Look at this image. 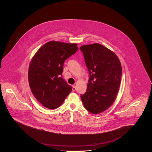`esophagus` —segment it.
Listing matches in <instances>:
<instances>
[{
  "instance_id": "1",
  "label": "esophagus",
  "mask_w": 152,
  "mask_h": 152,
  "mask_svg": "<svg viewBox=\"0 0 152 152\" xmlns=\"http://www.w3.org/2000/svg\"><path fill=\"white\" fill-rule=\"evenodd\" d=\"M76 86H72V91H76Z\"/></svg>"
}]
</instances>
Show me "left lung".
<instances>
[{"mask_svg": "<svg viewBox=\"0 0 152 152\" xmlns=\"http://www.w3.org/2000/svg\"><path fill=\"white\" fill-rule=\"evenodd\" d=\"M89 73L87 91L81 95L85 108L99 114L116 100L120 86L122 67L113 51L98 43L80 47Z\"/></svg>", "mask_w": 152, "mask_h": 152, "instance_id": "obj_1", "label": "left lung"}]
</instances>
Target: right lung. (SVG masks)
<instances>
[{
    "label": "right lung",
    "instance_id": "right-lung-1",
    "mask_svg": "<svg viewBox=\"0 0 152 152\" xmlns=\"http://www.w3.org/2000/svg\"><path fill=\"white\" fill-rule=\"evenodd\" d=\"M77 44L51 41L44 44L32 58L28 81L36 100L47 108L59 107L72 91L63 77L65 60L77 51Z\"/></svg>",
    "mask_w": 152,
    "mask_h": 152
}]
</instances>
